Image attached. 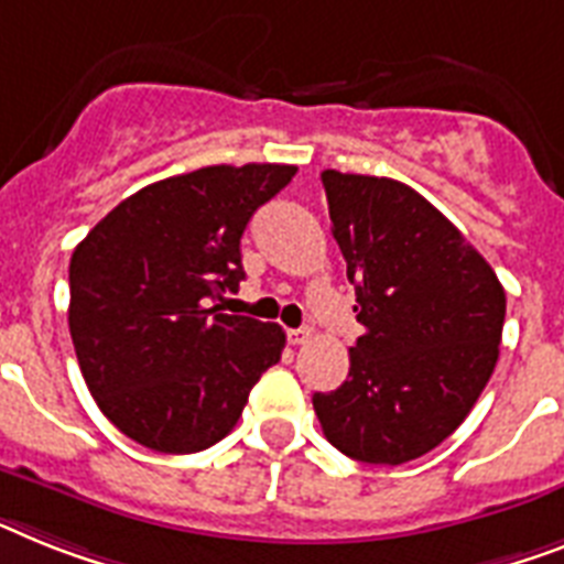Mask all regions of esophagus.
I'll return each instance as SVG.
<instances>
[{
	"instance_id": "esophagus-1",
	"label": "esophagus",
	"mask_w": 564,
	"mask_h": 564,
	"mask_svg": "<svg viewBox=\"0 0 564 564\" xmlns=\"http://www.w3.org/2000/svg\"><path fill=\"white\" fill-rule=\"evenodd\" d=\"M311 337H314L311 328H291V332H288V343H291V346H305Z\"/></svg>"
}]
</instances>
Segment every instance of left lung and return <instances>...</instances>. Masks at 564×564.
I'll return each mask as SVG.
<instances>
[{
	"label": "left lung",
	"mask_w": 564,
	"mask_h": 564,
	"mask_svg": "<svg viewBox=\"0 0 564 564\" xmlns=\"http://www.w3.org/2000/svg\"><path fill=\"white\" fill-rule=\"evenodd\" d=\"M332 232L362 337L334 392L314 394L325 438L366 464H406L458 430L499 360L505 288L458 227L392 178L323 172Z\"/></svg>",
	"instance_id": "obj_1"
}]
</instances>
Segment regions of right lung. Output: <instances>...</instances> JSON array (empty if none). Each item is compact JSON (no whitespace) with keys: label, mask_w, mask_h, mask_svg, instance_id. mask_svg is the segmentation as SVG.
I'll return each instance as SVG.
<instances>
[{"label":"right lung","mask_w":564,"mask_h":564,"mask_svg":"<svg viewBox=\"0 0 564 564\" xmlns=\"http://www.w3.org/2000/svg\"><path fill=\"white\" fill-rule=\"evenodd\" d=\"M296 166H204L138 189L100 218L68 264V328L97 406L138 444L187 455L218 444L285 332L225 314L241 232Z\"/></svg>","instance_id":"1"}]
</instances>
